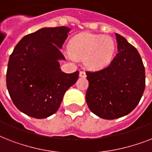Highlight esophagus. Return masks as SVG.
I'll return each mask as SVG.
<instances>
[{"label": "esophagus", "mask_w": 152, "mask_h": 152, "mask_svg": "<svg viewBox=\"0 0 152 152\" xmlns=\"http://www.w3.org/2000/svg\"><path fill=\"white\" fill-rule=\"evenodd\" d=\"M86 73L85 72H80V77H81V78H85L86 77Z\"/></svg>", "instance_id": "34e87169"}]
</instances>
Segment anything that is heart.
I'll return each mask as SVG.
<instances>
[{"instance_id": "obj_1", "label": "heart", "mask_w": 152, "mask_h": 152, "mask_svg": "<svg viewBox=\"0 0 152 152\" xmlns=\"http://www.w3.org/2000/svg\"><path fill=\"white\" fill-rule=\"evenodd\" d=\"M115 50V42L112 37L83 32L72 39L66 55L71 59L83 58L87 68L97 70L109 65Z\"/></svg>"}]
</instances>
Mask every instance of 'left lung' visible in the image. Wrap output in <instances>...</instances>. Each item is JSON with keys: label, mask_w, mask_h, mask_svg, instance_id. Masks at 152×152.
<instances>
[{"label": "left lung", "mask_w": 152, "mask_h": 152, "mask_svg": "<svg viewBox=\"0 0 152 152\" xmlns=\"http://www.w3.org/2000/svg\"><path fill=\"white\" fill-rule=\"evenodd\" d=\"M116 38L118 53L110 65L86 72L88 107L95 115L107 120L131 113L145 88V69L140 55L124 37L116 34Z\"/></svg>", "instance_id": "1"}]
</instances>
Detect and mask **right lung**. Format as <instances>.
I'll use <instances>...</instances> for the list:
<instances>
[{
  "label": "right lung",
  "mask_w": 152,
  "mask_h": 152,
  "mask_svg": "<svg viewBox=\"0 0 152 152\" xmlns=\"http://www.w3.org/2000/svg\"><path fill=\"white\" fill-rule=\"evenodd\" d=\"M67 27H43L24 36L10 55L7 88L19 110L46 118L59 109L64 93L78 80L79 72L65 73L61 49L69 34Z\"/></svg>",
  "instance_id": "obj_1"
}]
</instances>
